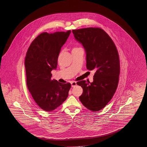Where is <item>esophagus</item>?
<instances>
[{"label": "esophagus", "instance_id": "34e87169", "mask_svg": "<svg viewBox=\"0 0 147 147\" xmlns=\"http://www.w3.org/2000/svg\"><path fill=\"white\" fill-rule=\"evenodd\" d=\"M70 83H71V87H75L76 86H77V83H76V82H75V81H71V82H70Z\"/></svg>", "mask_w": 147, "mask_h": 147}]
</instances>
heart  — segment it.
Here are the masks:
<instances>
[{
	"label": "heart",
	"mask_w": 147,
	"mask_h": 147,
	"mask_svg": "<svg viewBox=\"0 0 147 147\" xmlns=\"http://www.w3.org/2000/svg\"><path fill=\"white\" fill-rule=\"evenodd\" d=\"M75 49H77V48H75Z\"/></svg>",
	"instance_id": "b5f03b06"
}]
</instances>
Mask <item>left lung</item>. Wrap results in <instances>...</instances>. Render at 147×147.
Returning <instances> with one entry per match:
<instances>
[{
  "label": "left lung",
  "instance_id": "obj_1",
  "mask_svg": "<svg viewBox=\"0 0 147 147\" xmlns=\"http://www.w3.org/2000/svg\"><path fill=\"white\" fill-rule=\"evenodd\" d=\"M75 39L82 44L86 55V67L94 70V81H79L83 89L81 103L93 111L102 109L116 92L120 74L119 55L111 38L102 29L73 30Z\"/></svg>",
  "mask_w": 147,
  "mask_h": 147
}]
</instances>
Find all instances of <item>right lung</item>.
I'll use <instances>...</instances> for the list:
<instances>
[{
  "mask_svg": "<svg viewBox=\"0 0 147 147\" xmlns=\"http://www.w3.org/2000/svg\"><path fill=\"white\" fill-rule=\"evenodd\" d=\"M70 32L41 34L32 42L25 57L28 90L36 103L46 111L56 109L68 96L71 84L51 79V71L56 69L61 47Z\"/></svg>",
  "mask_w": 147,
  "mask_h": 147,
  "instance_id": "add662e5",
  "label": "right lung"
}]
</instances>
